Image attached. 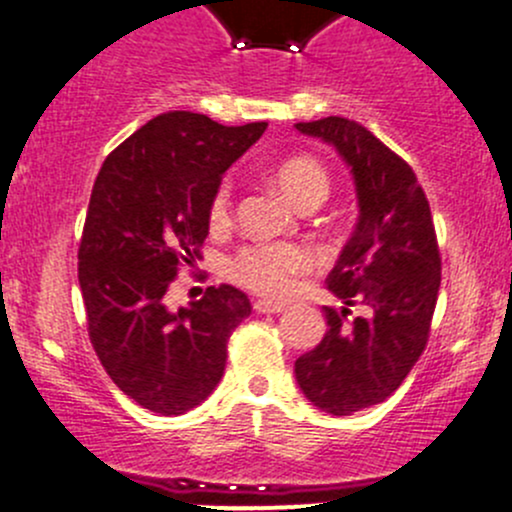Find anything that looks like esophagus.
Listing matches in <instances>:
<instances>
[{
  "mask_svg": "<svg viewBox=\"0 0 512 512\" xmlns=\"http://www.w3.org/2000/svg\"><path fill=\"white\" fill-rule=\"evenodd\" d=\"M255 312L257 314H280V312H285V307L277 302H270V299H257Z\"/></svg>",
  "mask_w": 512,
  "mask_h": 512,
  "instance_id": "1",
  "label": "esophagus"
}]
</instances>
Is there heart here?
<instances>
[{
    "label": "heart",
    "instance_id": "1",
    "mask_svg": "<svg viewBox=\"0 0 512 512\" xmlns=\"http://www.w3.org/2000/svg\"><path fill=\"white\" fill-rule=\"evenodd\" d=\"M277 188L299 210L309 205H322L329 195V178L322 165L312 158H289L275 168ZM232 193L230 185H220L210 205V223L225 225L230 218ZM312 255L302 245L292 242H257L247 245L232 257L230 277L237 285L265 297H285L292 289L294 277L309 270Z\"/></svg>",
    "mask_w": 512,
    "mask_h": 512
}]
</instances>
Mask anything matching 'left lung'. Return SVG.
Segmentation results:
<instances>
[{
    "label": "left lung",
    "mask_w": 512,
    "mask_h": 512,
    "mask_svg": "<svg viewBox=\"0 0 512 512\" xmlns=\"http://www.w3.org/2000/svg\"><path fill=\"white\" fill-rule=\"evenodd\" d=\"M294 128L339 153L359 205L352 237L327 277L344 307H324L327 332L294 361V376L317 409L352 416L389 399L426 347L441 287L436 230L411 165L374 133L342 116ZM354 303L365 317L347 320Z\"/></svg>",
    "instance_id": "8db88e82"
}]
</instances>
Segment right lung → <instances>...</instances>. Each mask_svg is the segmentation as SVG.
Returning a JSON list of instances; mask_svg holds the SVG:
<instances>
[{"label":"right lung","mask_w":512,"mask_h":512,"mask_svg":"<svg viewBox=\"0 0 512 512\" xmlns=\"http://www.w3.org/2000/svg\"><path fill=\"white\" fill-rule=\"evenodd\" d=\"M265 128L160 113L103 160L91 190L79 247L89 337L113 384L153 414L180 416L213 394L227 339L252 312L232 285L178 312L165 292L183 262L200 260L220 180Z\"/></svg>","instance_id":"add662e5"}]
</instances>
